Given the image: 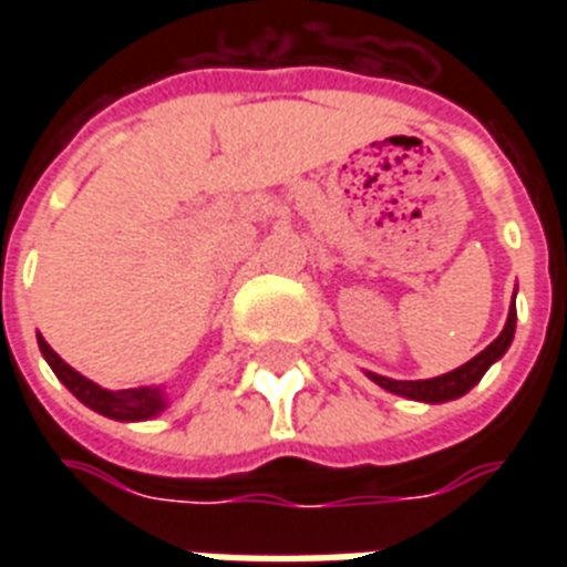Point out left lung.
Wrapping results in <instances>:
<instances>
[{"label": "left lung", "instance_id": "8db88e82", "mask_svg": "<svg viewBox=\"0 0 567 567\" xmlns=\"http://www.w3.org/2000/svg\"><path fill=\"white\" fill-rule=\"evenodd\" d=\"M515 323H518V311H515V297H512L509 318H506V327H503L501 336L494 338L483 353H476L471 362H465L456 371L441 373V377L432 379H391L368 371V379H373L379 388H385L391 394L405 396V400H417V403H447V400H458V396L467 394L485 377V371L497 359H503V353L509 350L512 338H515Z\"/></svg>", "mask_w": 567, "mask_h": 567}]
</instances>
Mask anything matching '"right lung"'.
I'll list each match as a JSON object with an SVG mask.
<instances>
[{
  "mask_svg": "<svg viewBox=\"0 0 567 567\" xmlns=\"http://www.w3.org/2000/svg\"><path fill=\"white\" fill-rule=\"evenodd\" d=\"M38 347L47 364L55 371V377L66 385V391L82 400L87 409L105 414L111 421L135 423V421H150V417H158V414L167 409V394L162 388H126V391H109V388L96 385L93 379L82 377L79 371H73L70 364L61 359V355L52 350V347L43 341V336H38Z\"/></svg>",
  "mask_w": 567,
  "mask_h": 567,
  "instance_id": "add662e5",
  "label": "right lung"
}]
</instances>
